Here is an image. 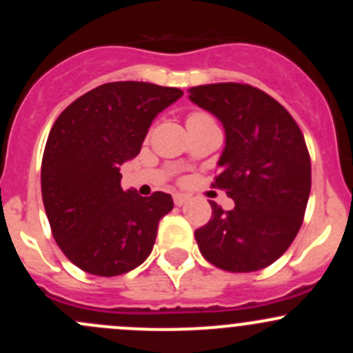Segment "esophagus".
I'll use <instances>...</instances> for the list:
<instances>
[{
    "instance_id": "obj_1",
    "label": "esophagus",
    "mask_w": 353,
    "mask_h": 353,
    "mask_svg": "<svg viewBox=\"0 0 353 353\" xmlns=\"http://www.w3.org/2000/svg\"><path fill=\"white\" fill-rule=\"evenodd\" d=\"M186 201H188V196H184V194H174V205L176 206H183V205H186Z\"/></svg>"
}]
</instances>
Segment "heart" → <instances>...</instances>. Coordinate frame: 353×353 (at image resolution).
<instances>
[{"label": "heart", "mask_w": 353, "mask_h": 353, "mask_svg": "<svg viewBox=\"0 0 353 353\" xmlns=\"http://www.w3.org/2000/svg\"><path fill=\"white\" fill-rule=\"evenodd\" d=\"M201 119H208V116H206V114H201V112H194L188 117V121H201Z\"/></svg>", "instance_id": "obj_1"}]
</instances>
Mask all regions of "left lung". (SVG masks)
<instances>
[{
    "instance_id": "1",
    "label": "left lung",
    "mask_w": 353,
    "mask_h": 353,
    "mask_svg": "<svg viewBox=\"0 0 353 353\" xmlns=\"http://www.w3.org/2000/svg\"><path fill=\"white\" fill-rule=\"evenodd\" d=\"M198 108L222 123L225 147L215 186L236 206L212 205V220L194 232L203 258L234 273L258 272L287 251L302 225L311 193L304 137L282 104L243 83L188 90Z\"/></svg>"
}]
</instances>
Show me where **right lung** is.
I'll use <instances>...</instances> for the list:
<instances>
[{"label":"right lung","instance_id":"1","mask_svg":"<svg viewBox=\"0 0 353 353\" xmlns=\"http://www.w3.org/2000/svg\"><path fill=\"white\" fill-rule=\"evenodd\" d=\"M181 95L179 88L112 81L56 119L42 157V199L56 243L83 272L123 275L150 256L172 196L124 191L119 170L140 154L157 114Z\"/></svg>","mask_w":353,"mask_h":353}]
</instances>
